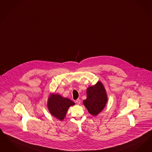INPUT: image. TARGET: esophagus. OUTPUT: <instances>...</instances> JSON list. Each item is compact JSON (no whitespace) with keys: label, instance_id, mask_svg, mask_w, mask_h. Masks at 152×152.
<instances>
[{"label":"esophagus","instance_id":"34e87169","mask_svg":"<svg viewBox=\"0 0 152 152\" xmlns=\"http://www.w3.org/2000/svg\"><path fill=\"white\" fill-rule=\"evenodd\" d=\"M76 102L77 103V104H80V102H81V101H80V99H76Z\"/></svg>","mask_w":152,"mask_h":152}]
</instances>
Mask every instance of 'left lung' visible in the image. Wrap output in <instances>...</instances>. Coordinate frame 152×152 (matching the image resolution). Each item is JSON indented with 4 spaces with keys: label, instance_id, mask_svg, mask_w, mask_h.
Segmentation results:
<instances>
[{
    "label": "left lung",
    "instance_id": "obj_1",
    "mask_svg": "<svg viewBox=\"0 0 152 152\" xmlns=\"http://www.w3.org/2000/svg\"><path fill=\"white\" fill-rule=\"evenodd\" d=\"M86 94L87 97L83 101L84 104L91 114L97 115L104 107L107 99L102 84L98 81L96 85L89 86Z\"/></svg>",
    "mask_w": 152,
    "mask_h": 152
}]
</instances>
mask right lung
I'll return each instance as SVG.
<instances>
[{
	"label": "right lung",
	"mask_w": 152,
	"mask_h": 152,
	"mask_svg": "<svg viewBox=\"0 0 152 152\" xmlns=\"http://www.w3.org/2000/svg\"><path fill=\"white\" fill-rule=\"evenodd\" d=\"M74 104L75 103L69 99L63 97L58 94H52L49 98L48 107L53 115L62 121L66 115L68 109Z\"/></svg>",
	"instance_id": "add662e5"
}]
</instances>
